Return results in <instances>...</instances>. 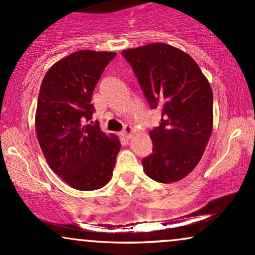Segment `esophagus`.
<instances>
[{
  "mask_svg": "<svg viewBox=\"0 0 255 255\" xmlns=\"http://www.w3.org/2000/svg\"><path fill=\"white\" fill-rule=\"evenodd\" d=\"M134 133H135V129H134V128L131 127V126H126L124 131H122L124 136L127 137V139H130V137L134 135Z\"/></svg>",
  "mask_w": 255,
  "mask_h": 255,
  "instance_id": "1",
  "label": "esophagus"
}]
</instances>
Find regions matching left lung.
I'll use <instances>...</instances> for the list:
<instances>
[{"label": "left lung", "instance_id": "obj_1", "mask_svg": "<svg viewBox=\"0 0 255 255\" xmlns=\"http://www.w3.org/2000/svg\"><path fill=\"white\" fill-rule=\"evenodd\" d=\"M152 109L162 113L150 131L153 150L142 159L145 174L160 183L182 180L198 165L213 127L209 80L187 52L165 43L122 51Z\"/></svg>", "mask_w": 255, "mask_h": 255}]
</instances>
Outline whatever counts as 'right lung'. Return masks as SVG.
I'll use <instances>...</instances> for the list:
<instances>
[{"mask_svg":"<svg viewBox=\"0 0 255 255\" xmlns=\"http://www.w3.org/2000/svg\"><path fill=\"white\" fill-rule=\"evenodd\" d=\"M113 51L79 50L54 63L38 96L36 133L51 170L78 191H96L111 180L121 142L115 134L86 125L92 92Z\"/></svg>","mask_w":255,"mask_h":255,"instance_id":"1","label":"right lung"}]
</instances>
